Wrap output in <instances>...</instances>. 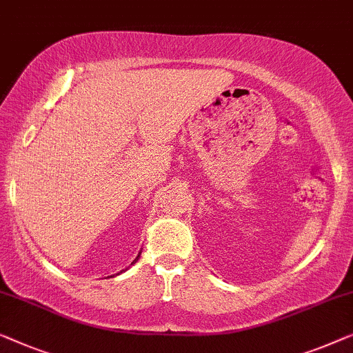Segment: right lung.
<instances>
[{
	"instance_id": "obj_1",
	"label": "right lung",
	"mask_w": 353,
	"mask_h": 353,
	"mask_svg": "<svg viewBox=\"0 0 353 353\" xmlns=\"http://www.w3.org/2000/svg\"><path fill=\"white\" fill-rule=\"evenodd\" d=\"M137 259H139V256H137ZM137 259H136V261H137ZM132 264H134V262H132Z\"/></svg>"
}]
</instances>
